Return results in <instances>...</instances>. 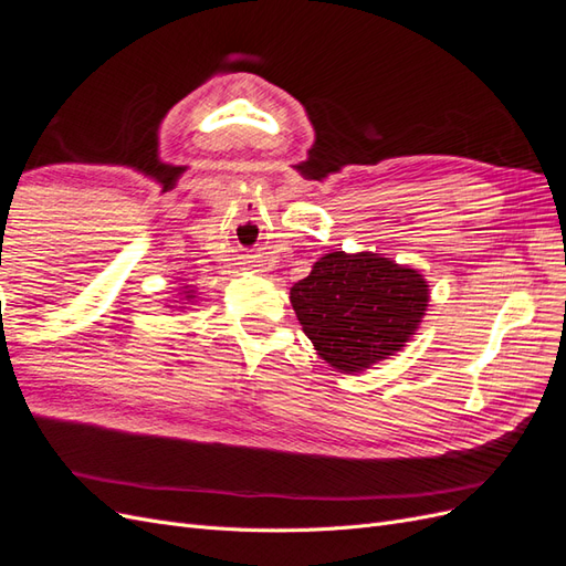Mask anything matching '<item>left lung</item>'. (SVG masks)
<instances>
[{
    "label": "left lung",
    "mask_w": 566,
    "mask_h": 566,
    "mask_svg": "<svg viewBox=\"0 0 566 566\" xmlns=\"http://www.w3.org/2000/svg\"><path fill=\"white\" fill-rule=\"evenodd\" d=\"M321 358L358 373L399 352L424 316L430 290L416 269L373 252H331L290 290Z\"/></svg>",
    "instance_id": "8db88e82"
}]
</instances>
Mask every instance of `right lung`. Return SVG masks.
Segmentation results:
<instances>
[{"instance_id": "obj_1", "label": "right lung", "mask_w": 566, "mask_h": 566, "mask_svg": "<svg viewBox=\"0 0 566 566\" xmlns=\"http://www.w3.org/2000/svg\"><path fill=\"white\" fill-rule=\"evenodd\" d=\"M186 297H188V300H193V297H196V295H186Z\"/></svg>"}]
</instances>
